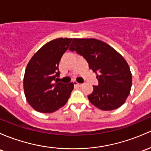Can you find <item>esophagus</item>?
Here are the masks:
<instances>
[{
    "label": "esophagus",
    "mask_w": 151,
    "mask_h": 151,
    "mask_svg": "<svg viewBox=\"0 0 151 151\" xmlns=\"http://www.w3.org/2000/svg\"><path fill=\"white\" fill-rule=\"evenodd\" d=\"M74 84L75 86H77V87H82V84H81V83H78V82H76V81H74Z\"/></svg>",
    "instance_id": "1"
}]
</instances>
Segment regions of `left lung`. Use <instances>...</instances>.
Returning <instances> with one entry per match:
<instances>
[{
	"label": "left lung",
	"instance_id": "left-lung-1",
	"mask_svg": "<svg viewBox=\"0 0 151 151\" xmlns=\"http://www.w3.org/2000/svg\"><path fill=\"white\" fill-rule=\"evenodd\" d=\"M71 51H76L97 74L98 86L88 95L89 102L102 110H113L126 101L132 87V74L120 53L95 39H73Z\"/></svg>",
	"mask_w": 151,
	"mask_h": 151
}]
</instances>
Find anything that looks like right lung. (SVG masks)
<instances>
[{
    "instance_id": "add662e5",
    "label": "right lung",
    "mask_w": 151,
    "mask_h": 151,
    "mask_svg": "<svg viewBox=\"0 0 151 151\" xmlns=\"http://www.w3.org/2000/svg\"><path fill=\"white\" fill-rule=\"evenodd\" d=\"M72 39L58 38L39 49L28 63L24 77L26 100L34 110L54 112L67 103L74 84L56 81L59 77L61 58L69 49Z\"/></svg>"
}]
</instances>
